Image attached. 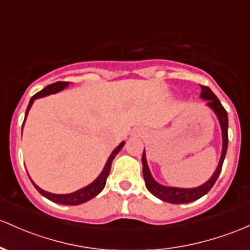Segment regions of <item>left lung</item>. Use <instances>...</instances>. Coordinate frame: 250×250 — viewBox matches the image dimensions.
I'll return each mask as SVG.
<instances>
[{
  "label": "left lung",
  "mask_w": 250,
  "mask_h": 250,
  "mask_svg": "<svg viewBox=\"0 0 250 250\" xmlns=\"http://www.w3.org/2000/svg\"><path fill=\"white\" fill-rule=\"evenodd\" d=\"M201 98L207 101V105L209 108L212 109V111L215 112L216 116L219 121V125H221L222 129V140H223V145H222V154L221 159H219V163L217 168H216L215 173L211 175V178L208 180L207 183H204L203 185L198 186V188H171V186H164L161 184H159L154 178L150 174L149 168H148L147 160H146V154H142V172H144V179L145 184H146L147 190L155 196L156 198L161 199V201L172 203V204H185V203H191L193 201H197L201 197L207 194L208 192L211 190L213 185H215L216 180H217L219 173H221L222 166H223L224 158H226L227 149H228V114L226 109L223 108L217 96L211 91L210 87L201 85Z\"/></svg>",
  "instance_id": "obj_1"
}]
</instances>
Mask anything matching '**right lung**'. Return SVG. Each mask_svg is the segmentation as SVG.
<instances>
[{"instance_id":"right-lung-1","label":"right lung","mask_w":250,"mask_h":250,"mask_svg":"<svg viewBox=\"0 0 250 250\" xmlns=\"http://www.w3.org/2000/svg\"><path fill=\"white\" fill-rule=\"evenodd\" d=\"M68 84H70V82H57V83L48 85V86H46L45 89H42L41 91L38 92V94H35L34 96H33V97L31 98V101H29L28 106H27L26 115H24V121H26V117H27V115H28V111H29V109H31L33 102H34L37 98L45 97V96H48L51 94H56V92L62 91V89H65V87L68 86ZM24 121H23V123H24ZM22 127H23V125H22ZM123 146H125V141L121 142L119 146H117L114 150H112L110 156H109L108 160H106V164H105V166H104L103 171L101 172V174L98 175L97 178H96L94 182H92L91 184H89L87 186H85V188H81V190L72 192V193H67V194L51 193V192L42 190V188H40L39 186L35 185V183L33 182L32 179H31V182H32L33 185H34V188L40 192V194H42L43 197H46V198L49 199V201H52L54 203H58V204H62V205L83 204V203L94 198V197L97 196V194L103 190L104 186H105V183H106V178H108L109 172H110L112 160H114V158L116 156L117 153H119L120 150L122 149Z\"/></svg>"}]
</instances>
